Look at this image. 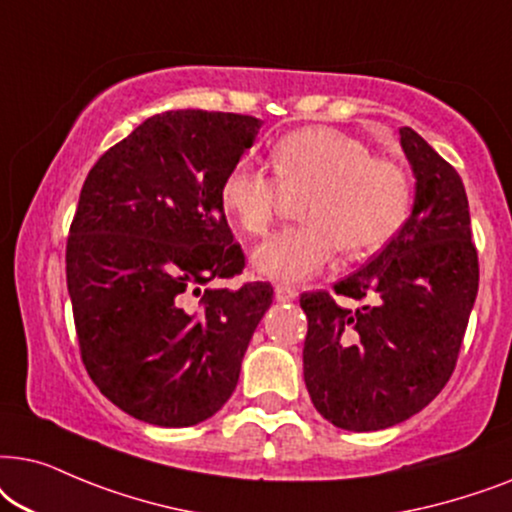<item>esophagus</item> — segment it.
Returning <instances> with one entry per match:
<instances>
[{"mask_svg":"<svg viewBox=\"0 0 512 512\" xmlns=\"http://www.w3.org/2000/svg\"><path fill=\"white\" fill-rule=\"evenodd\" d=\"M274 295H276V299L278 302H292V299H297V288H292V285H276V290H274Z\"/></svg>","mask_w":512,"mask_h":512,"instance_id":"esophagus-1","label":"esophagus"}]
</instances>
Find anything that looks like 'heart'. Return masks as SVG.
Instances as JSON below:
<instances>
[{
	"mask_svg": "<svg viewBox=\"0 0 512 512\" xmlns=\"http://www.w3.org/2000/svg\"><path fill=\"white\" fill-rule=\"evenodd\" d=\"M279 180L248 159L224 175L220 206L245 234L262 236L274 222L283 189L302 192L306 222L278 231L252 252L269 281L299 283L332 262L337 250L363 257L384 248L410 213V177L398 163L370 156L365 142L332 126L297 128L271 147Z\"/></svg>",
	"mask_w": 512,
	"mask_h": 512,
	"instance_id": "obj_1",
	"label": "heart"
}]
</instances>
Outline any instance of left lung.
I'll return each instance as SVG.
<instances>
[{
	"label": "left lung",
	"mask_w": 512,
	"mask_h": 512,
	"mask_svg": "<svg viewBox=\"0 0 512 512\" xmlns=\"http://www.w3.org/2000/svg\"><path fill=\"white\" fill-rule=\"evenodd\" d=\"M400 145L417 177L410 220L363 269L304 292V381L311 403L344 431L410 419L452 377L480 281L468 196L456 170L412 128Z\"/></svg>",
	"instance_id": "left-lung-1"
}]
</instances>
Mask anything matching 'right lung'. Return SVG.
Here are the masks:
<instances>
[{"label": "right lung", "mask_w": 512, "mask_h": 512, "mask_svg": "<svg viewBox=\"0 0 512 512\" xmlns=\"http://www.w3.org/2000/svg\"><path fill=\"white\" fill-rule=\"evenodd\" d=\"M257 133L260 119L245 114H154L81 187L65 252L81 363L107 400L147 424L213 417L274 299L262 281L208 288L245 267L220 187Z\"/></svg>", "instance_id": "add662e5"}]
</instances>
